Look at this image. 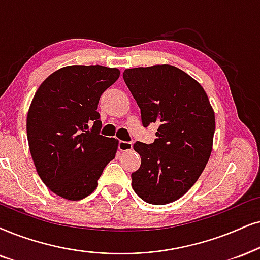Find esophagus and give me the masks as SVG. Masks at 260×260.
I'll return each instance as SVG.
<instances>
[{
    "mask_svg": "<svg viewBox=\"0 0 260 260\" xmlns=\"http://www.w3.org/2000/svg\"><path fill=\"white\" fill-rule=\"evenodd\" d=\"M132 147H133V144L131 143V141H123V140L119 141V150L120 151H129V150H132Z\"/></svg>",
    "mask_w": 260,
    "mask_h": 260,
    "instance_id": "34e87169",
    "label": "esophagus"
}]
</instances>
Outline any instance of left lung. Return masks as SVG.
Masks as SVG:
<instances>
[{
	"mask_svg": "<svg viewBox=\"0 0 260 260\" xmlns=\"http://www.w3.org/2000/svg\"><path fill=\"white\" fill-rule=\"evenodd\" d=\"M123 80L140 108L144 127L158 124L152 144L137 141L140 168L134 192L144 202H175L194 185L212 150L215 113L198 81L170 64L131 68Z\"/></svg>",
	"mask_w": 260,
	"mask_h": 260,
	"instance_id": "obj_1",
	"label": "left lung"
}]
</instances>
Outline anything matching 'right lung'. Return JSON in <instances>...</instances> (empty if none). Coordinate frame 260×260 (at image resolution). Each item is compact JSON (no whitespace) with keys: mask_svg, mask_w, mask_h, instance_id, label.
I'll use <instances>...</instances> for the list:
<instances>
[{"mask_svg":"<svg viewBox=\"0 0 260 260\" xmlns=\"http://www.w3.org/2000/svg\"><path fill=\"white\" fill-rule=\"evenodd\" d=\"M120 77L117 68L67 66L36 92L27 114V140L42 181L68 200L90 196L115 158L117 140L101 136L97 111L104 91Z\"/></svg>","mask_w":260,"mask_h":260,"instance_id":"add662e5","label":"right lung"}]
</instances>
